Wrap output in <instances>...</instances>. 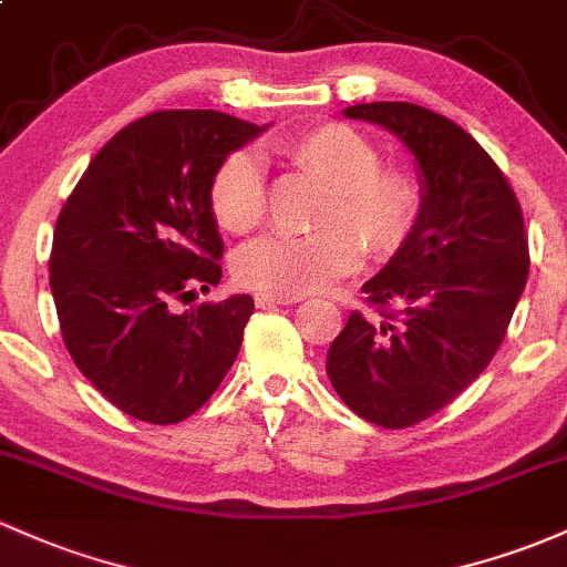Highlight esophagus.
Returning <instances> with one entry per match:
<instances>
[{
  "label": "esophagus",
  "mask_w": 567,
  "mask_h": 567,
  "mask_svg": "<svg viewBox=\"0 0 567 567\" xmlns=\"http://www.w3.org/2000/svg\"><path fill=\"white\" fill-rule=\"evenodd\" d=\"M259 308H276V306H291V302H300V297H278V295H265V291H257L254 295Z\"/></svg>",
  "instance_id": "esophagus-1"
}]
</instances>
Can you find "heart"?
Instances as JSON below:
<instances>
[{
    "mask_svg": "<svg viewBox=\"0 0 567 567\" xmlns=\"http://www.w3.org/2000/svg\"><path fill=\"white\" fill-rule=\"evenodd\" d=\"M278 156L327 186L319 233L267 235L240 248L237 281L278 297L327 289L362 261V241L373 257H392L416 233L424 210L422 178L405 164H381L379 145L340 121L308 126L276 145ZM208 208L221 229L246 235L265 218V169L248 151H233L213 169Z\"/></svg>",
    "mask_w": 567,
    "mask_h": 567,
    "instance_id": "heart-1",
    "label": "heart"
}]
</instances>
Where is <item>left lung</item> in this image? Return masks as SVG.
<instances>
[{"mask_svg": "<svg viewBox=\"0 0 567 567\" xmlns=\"http://www.w3.org/2000/svg\"><path fill=\"white\" fill-rule=\"evenodd\" d=\"M346 115L411 148L424 210L411 240L362 286L375 316H349L327 375L364 422L405 430L465 392L501 349L529 272L525 218L503 169L446 115L411 102Z\"/></svg>", "mask_w": 567, "mask_h": 567, "instance_id": "obj_1", "label": "left lung"}]
</instances>
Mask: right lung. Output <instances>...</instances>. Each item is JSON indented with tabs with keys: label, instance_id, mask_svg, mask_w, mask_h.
<instances>
[{
	"label": "right lung",
	"instance_id": "obj_1",
	"mask_svg": "<svg viewBox=\"0 0 567 567\" xmlns=\"http://www.w3.org/2000/svg\"><path fill=\"white\" fill-rule=\"evenodd\" d=\"M261 130L218 111L143 115L107 140L59 213L51 291L64 346L132 419L184 422L240 351L251 295L178 306L221 281L208 181Z\"/></svg>",
	"mask_w": 567,
	"mask_h": 567
}]
</instances>
